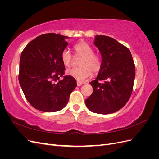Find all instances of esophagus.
<instances>
[{
	"label": "esophagus",
	"mask_w": 159,
	"mask_h": 159,
	"mask_svg": "<svg viewBox=\"0 0 159 159\" xmlns=\"http://www.w3.org/2000/svg\"><path fill=\"white\" fill-rule=\"evenodd\" d=\"M84 84V83H82V82H80V81H77V85L78 86H81V85H82Z\"/></svg>",
	"instance_id": "34e87169"
}]
</instances>
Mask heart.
I'll list each match as a JSON object with an SVG mask.
<instances>
[{
    "mask_svg": "<svg viewBox=\"0 0 159 159\" xmlns=\"http://www.w3.org/2000/svg\"><path fill=\"white\" fill-rule=\"evenodd\" d=\"M76 56H81L80 60L79 68H73L66 71L67 75L80 82H82L89 78L92 75V71L97 74L102 68V58L101 57L93 53V49L87 42L81 41L74 46ZM61 60L66 67H69L73 56L68 49H64L61 52Z\"/></svg>",
    "mask_w": 159,
    "mask_h": 159,
    "instance_id": "b5f03b06",
    "label": "heart"
}]
</instances>
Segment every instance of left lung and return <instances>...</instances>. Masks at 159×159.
Here are the masks:
<instances>
[{"instance_id": "obj_1", "label": "left lung", "mask_w": 159, "mask_h": 159, "mask_svg": "<svg viewBox=\"0 0 159 159\" xmlns=\"http://www.w3.org/2000/svg\"><path fill=\"white\" fill-rule=\"evenodd\" d=\"M94 45L102 55V64L97 78L89 82L93 91L85 105L95 113H113L125 106L131 97L135 66L130 50L114 38L95 36Z\"/></svg>"}]
</instances>
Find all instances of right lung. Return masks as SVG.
Wrapping results in <instances>:
<instances>
[{"instance_id": "add662e5", "label": "right lung", "mask_w": 159, "mask_h": 159, "mask_svg": "<svg viewBox=\"0 0 159 159\" xmlns=\"http://www.w3.org/2000/svg\"><path fill=\"white\" fill-rule=\"evenodd\" d=\"M68 38L44 34L28 43L22 52L19 83L28 102L38 110L50 113L64 109L76 87V80L70 75L60 80L65 70L61 54Z\"/></svg>"}]
</instances>
